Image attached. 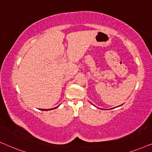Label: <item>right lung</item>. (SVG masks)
Instances as JSON below:
<instances>
[{"label": "right lung", "instance_id": "right-lung-1", "mask_svg": "<svg viewBox=\"0 0 152 152\" xmlns=\"http://www.w3.org/2000/svg\"><path fill=\"white\" fill-rule=\"evenodd\" d=\"M57 108V107H56ZM56 108H51V109H41L42 110H53V109H55Z\"/></svg>", "mask_w": 152, "mask_h": 152}]
</instances>
